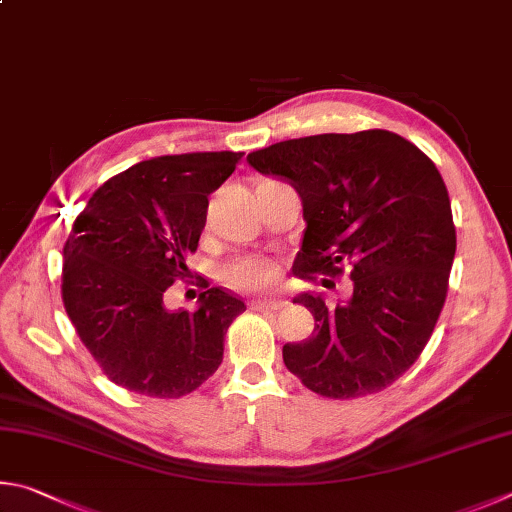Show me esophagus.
Listing matches in <instances>:
<instances>
[{
  "label": "esophagus",
  "instance_id": "1",
  "mask_svg": "<svg viewBox=\"0 0 512 512\" xmlns=\"http://www.w3.org/2000/svg\"><path fill=\"white\" fill-rule=\"evenodd\" d=\"M285 306L283 299H256L251 301V308L254 310H281Z\"/></svg>",
  "mask_w": 512,
  "mask_h": 512
}]
</instances>
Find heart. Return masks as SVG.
<instances>
[{
  "mask_svg": "<svg viewBox=\"0 0 512 512\" xmlns=\"http://www.w3.org/2000/svg\"><path fill=\"white\" fill-rule=\"evenodd\" d=\"M224 279L240 290H263L276 281V267L263 256H245L224 267Z\"/></svg>",
  "mask_w": 512,
  "mask_h": 512,
  "instance_id": "1",
  "label": "heart"
}]
</instances>
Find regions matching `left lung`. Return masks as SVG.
<instances>
[{
	"instance_id": "8db88e82",
	"label": "left lung",
	"mask_w": 512,
	"mask_h": 512,
	"mask_svg": "<svg viewBox=\"0 0 512 512\" xmlns=\"http://www.w3.org/2000/svg\"><path fill=\"white\" fill-rule=\"evenodd\" d=\"M247 161L301 195L299 279L353 265V294L337 306L317 292L294 297L315 330L283 346L288 371L326 398L387 389L423 353L447 297L456 231L434 161L389 130L290 139Z\"/></svg>"
}]
</instances>
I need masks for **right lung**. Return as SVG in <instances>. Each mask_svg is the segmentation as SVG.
I'll return each instance as SVG.
<instances>
[{"instance_id":"1","label":"right lung","mask_w":512,"mask_h":512,"mask_svg":"<svg viewBox=\"0 0 512 512\" xmlns=\"http://www.w3.org/2000/svg\"><path fill=\"white\" fill-rule=\"evenodd\" d=\"M242 152H184L139 161L98 188L62 249V301L80 342L119 387L179 398L218 371L224 335L245 301L209 288L197 310H168L164 292L191 272L209 195Z\"/></svg>"}]
</instances>
